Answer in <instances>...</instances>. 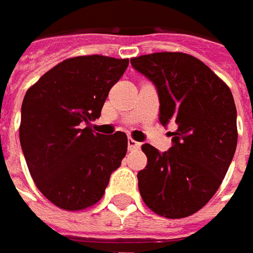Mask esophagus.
Masks as SVG:
<instances>
[{
    "label": "esophagus",
    "mask_w": 253,
    "mask_h": 253,
    "mask_svg": "<svg viewBox=\"0 0 253 253\" xmlns=\"http://www.w3.org/2000/svg\"><path fill=\"white\" fill-rule=\"evenodd\" d=\"M141 148V143L139 142H136L135 139H132V138H129L128 139V149L129 151H133V149H139Z\"/></svg>",
    "instance_id": "34e87169"
}]
</instances>
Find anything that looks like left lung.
I'll return each mask as SVG.
<instances>
[{"label": "left lung", "instance_id": "left-lung-1", "mask_svg": "<svg viewBox=\"0 0 253 253\" xmlns=\"http://www.w3.org/2000/svg\"><path fill=\"white\" fill-rule=\"evenodd\" d=\"M132 67L155 84L159 121L176 124L171 148L142 146L148 165L138 173L145 204L166 218H184L218 190L237 149V108L228 85L197 57L179 52L143 54Z\"/></svg>", "mask_w": 253, "mask_h": 253}]
</instances>
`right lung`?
<instances>
[{"label": "right lung", "instance_id": "1", "mask_svg": "<svg viewBox=\"0 0 253 253\" xmlns=\"http://www.w3.org/2000/svg\"><path fill=\"white\" fill-rule=\"evenodd\" d=\"M128 64L100 54L72 57L25 94L19 126L25 161L36 187L60 209L77 211L100 201L126 155L124 132L102 135L90 122L101 115Z\"/></svg>", "mask_w": 253, "mask_h": 253}]
</instances>
